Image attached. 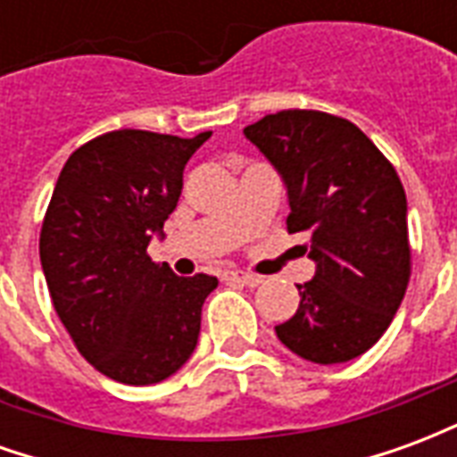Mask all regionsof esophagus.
I'll use <instances>...</instances> for the list:
<instances>
[{
	"instance_id": "esophagus-1",
	"label": "esophagus",
	"mask_w": 457,
	"mask_h": 457,
	"mask_svg": "<svg viewBox=\"0 0 457 457\" xmlns=\"http://www.w3.org/2000/svg\"><path fill=\"white\" fill-rule=\"evenodd\" d=\"M225 281L242 284V287H259V284H262V277H254V274H247V271H228V274H225Z\"/></svg>"
}]
</instances>
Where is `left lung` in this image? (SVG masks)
<instances>
[{"label": "left lung", "instance_id": "obj_1", "mask_svg": "<svg viewBox=\"0 0 457 457\" xmlns=\"http://www.w3.org/2000/svg\"><path fill=\"white\" fill-rule=\"evenodd\" d=\"M245 134L281 173L287 229L306 232L316 262L278 340L316 364L360 357L389 328L411 277L402 180L372 139L336 114L284 110Z\"/></svg>", "mask_w": 457, "mask_h": 457}]
</instances>
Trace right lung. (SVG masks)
Listing matches in <instances>:
<instances>
[{"mask_svg":"<svg viewBox=\"0 0 457 457\" xmlns=\"http://www.w3.org/2000/svg\"><path fill=\"white\" fill-rule=\"evenodd\" d=\"M208 139L107 131L75 149L58 176L38 239L46 284L78 353L114 382L156 384L195 350L218 278L176 277L146 249Z\"/></svg>","mask_w":457,"mask_h":457,"instance_id":"right-lung-1","label":"right lung"}]
</instances>
